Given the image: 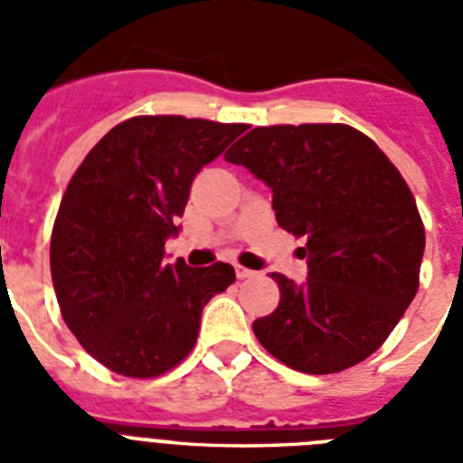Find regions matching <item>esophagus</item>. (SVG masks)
Instances as JSON below:
<instances>
[{
  "label": "esophagus",
  "instance_id": "esophagus-1",
  "mask_svg": "<svg viewBox=\"0 0 463 463\" xmlns=\"http://www.w3.org/2000/svg\"><path fill=\"white\" fill-rule=\"evenodd\" d=\"M235 274H238V279H250V276H254V271H250V269L235 264Z\"/></svg>",
  "mask_w": 463,
  "mask_h": 463
}]
</instances>
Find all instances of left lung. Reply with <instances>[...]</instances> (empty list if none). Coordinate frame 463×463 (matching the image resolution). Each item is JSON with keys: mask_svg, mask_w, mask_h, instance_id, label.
I'll return each instance as SVG.
<instances>
[{"mask_svg": "<svg viewBox=\"0 0 463 463\" xmlns=\"http://www.w3.org/2000/svg\"><path fill=\"white\" fill-rule=\"evenodd\" d=\"M274 192L276 221L305 240L307 281L271 274L279 307L254 336L298 373L331 374L373 355L416 298L425 228L394 163L348 125H274L225 151Z\"/></svg>", "mask_w": 463, "mask_h": 463, "instance_id": "1", "label": "left lung"}]
</instances>
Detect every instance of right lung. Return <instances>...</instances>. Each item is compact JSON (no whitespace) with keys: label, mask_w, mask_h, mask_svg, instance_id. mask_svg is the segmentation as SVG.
<instances>
[{"label":"right lung","mask_w":463,"mask_h":463,"mask_svg":"<svg viewBox=\"0 0 463 463\" xmlns=\"http://www.w3.org/2000/svg\"><path fill=\"white\" fill-rule=\"evenodd\" d=\"M245 125L139 115L112 127L76 167L50 240L61 317L108 370L151 380L194 348L202 309L235 281L216 261L165 264L196 173Z\"/></svg>","instance_id":"obj_1"}]
</instances>
